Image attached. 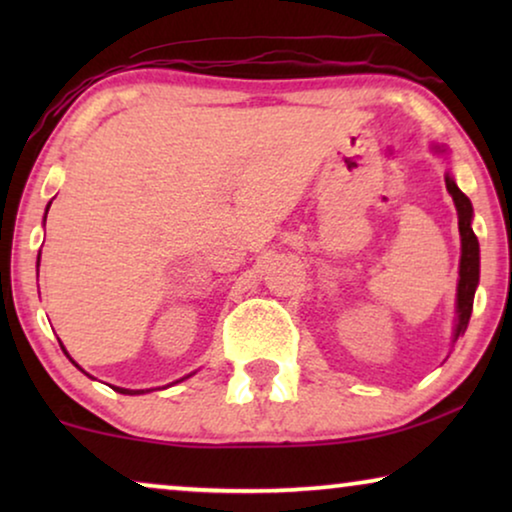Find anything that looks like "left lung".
I'll return each instance as SVG.
<instances>
[{
	"mask_svg": "<svg viewBox=\"0 0 512 512\" xmlns=\"http://www.w3.org/2000/svg\"><path fill=\"white\" fill-rule=\"evenodd\" d=\"M433 151L447 153L445 146L433 144ZM445 186L447 193L452 195L454 207H457L459 216V235H461V258H459V282H457V319H454V331H452V345L457 342L461 335L466 333L468 319H471L473 312V298L475 289L480 284V244L478 237L473 233V205L471 200L466 198L464 193L459 191L457 181L450 172L445 174Z\"/></svg>",
	"mask_w": 512,
	"mask_h": 512,
	"instance_id": "8db88e82",
	"label": "left lung"
}]
</instances>
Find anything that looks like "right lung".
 I'll return each instance as SVG.
<instances>
[{
  "label": "right lung",
  "mask_w": 512,
  "mask_h": 512,
  "mask_svg": "<svg viewBox=\"0 0 512 512\" xmlns=\"http://www.w3.org/2000/svg\"><path fill=\"white\" fill-rule=\"evenodd\" d=\"M48 207H51V202H48V205H46V214H48ZM46 214H44V226H46ZM39 256H41V251H39ZM37 268H39V261H37ZM62 347V345H60ZM62 352H65L67 354V349L65 347H62ZM67 359L69 361H72L74 363V366L76 368H79L81 370V373H86V370H83L81 366H79V363H76L74 359H72V356H69L67 354ZM88 375V373H86ZM191 375H195V373H191ZM191 375H184V377H181V380H177V382H184V380H188V377H191ZM90 377V375H88ZM177 382H172V384H177ZM111 389H114V391H118V394H125V396H137V394H146V391H149V389H123V387H111Z\"/></svg>",
  "instance_id": "1"
}]
</instances>
